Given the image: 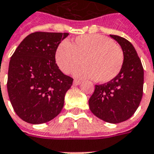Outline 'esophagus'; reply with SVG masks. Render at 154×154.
Segmentation results:
<instances>
[{
  "instance_id": "1",
  "label": "esophagus",
  "mask_w": 154,
  "mask_h": 154,
  "mask_svg": "<svg viewBox=\"0 0 154 154\" xmlns=\"http://www.w3.org/2000/svg\"><path fill=\"white\" fill-rule=\"evenodd\" d=\"M81 84V81L80 80H78V79H75L74 82H73V85H75V86H77V85H79Z\"/></svg>"
}]
</instances>
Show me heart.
Instances as JSON below:
<instances>
[{"label": "heart", "mask_w": 154, "mask_h": 154, "mask_svg": "<svg viewBox=\"0 0 154 154\" xmlns=\"http://www.w3.org/2000/svg\"><path fill=\"white\" fill-rule=\"evenodd\" d=\"M76 77L95 79L98 83L111 81L118 75L124 63V53L112 39L100 34H86L77 37L72 42H64L56 52V61L60 70Z\"/></svg>", "instance_id": "heart-1"}]
</instances>
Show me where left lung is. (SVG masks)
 Returning a JSON list of instances; mask_svg holds the SVG:
<instances>
[{
	"label": "left lung",
	"instance_id": "8db88e82",
	"mask_svg": "<svg viewBox=\"0 0 154 154\" xmlns=\"http://www.w3.org/2000/svg\"><path fill=\"white\" fill-rule=\"evenodd\" d=\"M122 48L124 63L115 78L95 85L88 100L92 112L104 122L117 124L134 115L143 96V69L134 46L124 38L110 35Z\"/></svg>",
	"mask_w": 154,
	"mask_h": 154
}]
</instances>
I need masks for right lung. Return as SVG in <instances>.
I'll return each mask as SVG.
<instances>
[{"instance_id": "1", "label": "right lung", "mask_w": 154, "mask_h": 154, "mask_svg": "<svg viewBox=\"0 0 154 154\" xmlns=\"http://www.w3.org/2000/svg\"><path fill=\"white\" fill-rule=\"evenodd\" d=\"M68 32H36L20 42L10 60L7 91L20 118L42 124L61 112L73 79L56 63V51Z\"/></svg>"}]
</instances>
